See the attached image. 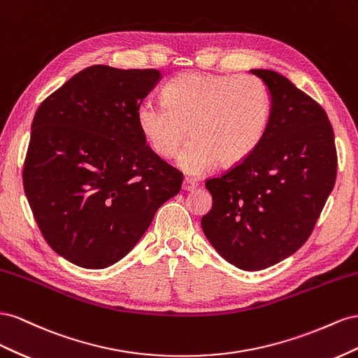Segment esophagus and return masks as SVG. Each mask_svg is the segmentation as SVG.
Instances as JSON below:
<instances>
[{"mask_svg": "<svg viewBox=\"0 0 358 358\" xmlns=\"http://www.w3.org/2000/svg\"><path fill=\"white\" fill-rule=\"evenodd\" d=\"M196 187H198V181L196 180L189 178V177H186L185 180H182V189H185V190H193V189H196Z\"/></svg>", "mask_w": 358, "mask_h": 358, "instance_id": "obj_1", "label": "esophagus"}]
</instances>
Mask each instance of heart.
I'll return each instance as SVG.
<instances>
[{
	"mask_svg": "<svg viewBox=\"0 0 358 358\" xmlns=\"http://www.w3.org/2000/svg\"><path fill=\"white\" fill-rule=\"evenodd\" d=\"M271 117V96L262 79L252 75L186 73L163 88V103L142 100L136 120L151 150L162 157L177 152L178 165L199 176L220 160L237 165L259 147Z\"/></svg>",
	"mask_w": 358,
	"mask_h": 358,
	"instance_id": "obj_1",
	"label": "heart"
}]
</instances>
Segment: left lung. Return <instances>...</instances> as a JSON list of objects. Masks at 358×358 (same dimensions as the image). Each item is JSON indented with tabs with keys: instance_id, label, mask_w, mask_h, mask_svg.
<instances>
[{
	"instance_id": "obj_1",
	"label": "left lung",
	"mask_w": 358,
	"mask_h": 358,
	"mask_svg": "<svg viewBox=\"0 0 358 358\" xmlns=\"http://www.w3.org/2000/svg\"><path fill=\"white\" fill-rule=\"evenodd\" d=\"M250 71L271 96L267 134L252 156L206 181L213 207L201 224L223 259L258 271L308 241L334 187L338 152L320 103L278 71Z\"/></svg>"
}]
</instances>
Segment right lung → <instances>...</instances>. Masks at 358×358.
<instances>
[{
	"mask_svg": "<svg viewBox=\"0 0 358 358\" xmlns=\"http://www.w3.org/2000/svg\"><path fill=\"white\" fill-rule=\"evenodd\" d=\"M156 69L91 66L36 110L24 190L46 243L83 268H106L136 246L182 173L141 134L136 110Z\"/></svg>",
	"mask_w": 358,
	"mask_h": 358,
	"instance_id": "obj_1",
	"label": "right lung"
}]
</instances>
